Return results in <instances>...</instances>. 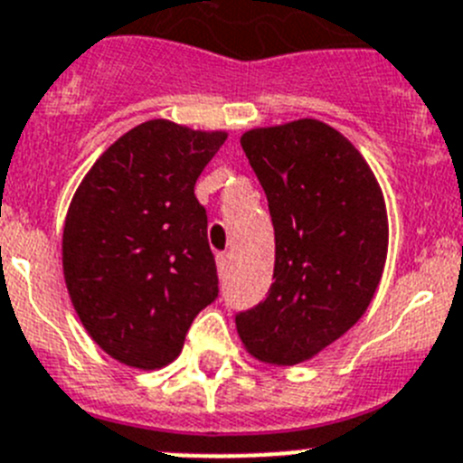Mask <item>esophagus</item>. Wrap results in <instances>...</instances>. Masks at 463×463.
Returning <instances> with one entry per match:
<instances>
[{"label": "esophagus", "instance_id": "esophagus-1", "mask_svg": "<svg viewBox=\"0 0 463 463\" xmlns=\"http://www.w3.org/2000/svg\"><path fill=\"white\" fill-rule=\"evenodd\" d=\"M215 264H218L220 278H224V275H227V269H229V254H224V252L215 254Z\"/></svg>", "mask_w": 463, "mask_h": 463}]
</instances>
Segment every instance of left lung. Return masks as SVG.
Instances as JSON below:
<instances>
[{"label":"left lung","mask_w":463,"mask_h":463,"mask_svg":"<svg viewBox=\"0 0 463 463\" xmlns=\"http://www.w3.org/2000/svg\"><path fill=\"white\" fill-rule=\"evenodd\" d=\"M241 146L269 199L275 282L236 315V330L254 358L303 363L374 298L388 252L383 194L358 148L317 118L248 130Z\"/></svg>","instance_id":"left-lung-1"}]
</instances>
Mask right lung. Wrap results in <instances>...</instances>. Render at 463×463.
Returning a JSON list of instances; mask_svg holds the SVG:
<instances>
[{"label": "right lung", "instance_id": "obj_1", "mask_svg": "<svg viewBox=\"0 0 463 463\" xmlns=\"http://www.w3.org/2000/svg\"><path fill=\"white\" fill-rule=\"evenodd\" d=\"M227 133L165 118L135 126L80 184L63 224V278L80 321L118 363L158 370L218 298L199 174Z\"/></svg>", "mask_w": 463, "mask_h": 463}]
</instances>
